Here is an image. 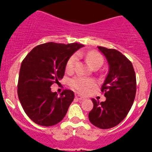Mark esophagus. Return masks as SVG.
<instances>
[{
    "instance_id": "esophagus-1",
    "label": "esophagus",
    "mask_w": 152,
    "mask_h": 152,
    "mask_svg": "<svg viewBox=\"0 0 152 152\" xmlns=\"http://www.w3.org/2000/svg\"><path fill=\"white\" fill-rule=\"evenodd\" d=\"M76 98L77 100H79V101H84L86 99V98L83 96H80V95H76Z\"/></svg>"
}]
</instances>
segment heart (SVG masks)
<instances>
[{"instance_id":"b5f03b06","label":"heart","mask_w":152,"mask_h":152,"mask_svg":"<svg viewBox=\"0 0 152 152\" xmlns=\"http://www.w3.org/2000/svg\"><path fill=\"white\" fill-rule=\"evenodd\" d=\"M78 56L86 57V61H88L91 67L96 66V65L102 66V63H103V57L99 53L96 52V51L85 52L83 50H80L77 53V54H73V56L69 57L66 65V70L70 72L74 69L75 65L78 60ZM94 85H95V83L93 80L81 77V76H76L70 80L71 87L81 94L88 93L94 86Z\"/></svg>"}]
</instances>
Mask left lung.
<instances>
[{"instance_id": "left-lung-1", "label": "left lung", "mask_w": 152, "mask_h": 152, "mask_svg": "<svg viewBox=\"0 0 152 152\" xmlns=\"http://www.w3.org/2000/svg\"><path fill=\"white\" fill-rule=\"evenodd\" d=\"M106 57L108 73L102 86L105 102L92 98L93 108L88 113L90 122L100 129L118 125L131 109L136 92V78L133 66L126 57L115 49L98 47Z\"/></svg>"}]
</instances>
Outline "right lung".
Listing matches in <instances>:
<instances>
[{"label": "right lung", "instance_id": "1", "mask_svg": "<svg viewBox=\"0 0 152 152\" xmlns=\"http://www.w3.org/2000/svg\"><path fill=\"white\" fill-rule=\"evenodd\" d=\"M83 45L48 42L34 48L21 64L18 97L23 110L35 124L50 126L61 122L74 99V93L64 90L58 95L50 86L64 76L69 57Z\"/></svg>", "mask_w": 152, "mask_h": 152}]
</instances>
